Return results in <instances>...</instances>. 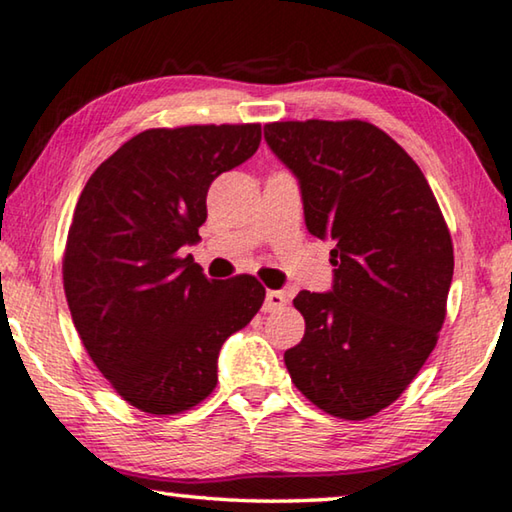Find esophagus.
I'll use <instances>...</instances> for the list:
<instances>
[{
  "instance_id": "1",
  "label": "esophagus",
  "mask_w": 512,
  "mask_h": 512,
  "mask_svg": "<svg viewBox=\"0 0 512 512\" xmlns=\"http://www.w3.org/2000/svg\"><path fill=\"white\" fill-rule=\"evenodd\" d=\"M286 295L279 290H267L265 292V304H263V311L265 313H272V311H279V308L286 306Z\"/></svg>"
}]
</instances>
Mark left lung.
<instances>
[{
    "label": "left lung",
    "instance_id": "8db88e82",
    "mask_svg": "<svg viewBox=\"0 0 512 512\" xmlns=\"http://www.w3.org/2000/svg\"><path fill=\"white\" fill-rule=\"evenodd\" d=\"M295 174L306 229L331 240L333 286L301 290L306 333L286 351L301 395L340 420L390 406L438 342L454 247L417 163L370 122L265 124Z\"/></svg>",
    "mask_w": 512,
    "mask_h": 512
}]
</instances>
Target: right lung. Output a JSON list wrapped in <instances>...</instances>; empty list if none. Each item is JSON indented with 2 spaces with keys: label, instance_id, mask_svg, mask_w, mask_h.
I'll list each match as a JSON object with an SVG mask.
<instances>
[{
  "label": "right lung",
  "instance_id": "obj_1",
  "mask_svg": "<svg viewBox=\"0 0 512 512\" xmlns=\"http://www.w3.org/2000/svg\"><path fill=\"white\" fill-rule=\"evenodd\" d=\"M258 145L261 124L142 131L92 172L74 208L67 306L97 370L145 413L211 395L224 340L263 306L254 276L208 279L181 256L206 222L211 183Z\"/></svg>",
  "mask_w": 512,
  "mask_h": 512
}]
</instances>
